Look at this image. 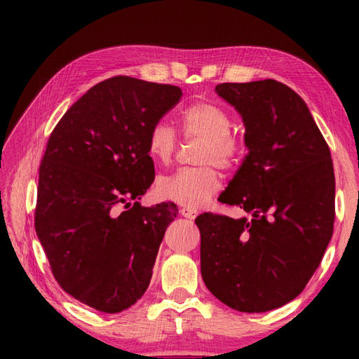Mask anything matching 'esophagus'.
<instances>
[{
	"label": "esophagus",
	"instance_id": "34e87169",
	"mask_svg": "<svg viewBox=\"0 0 359 359\" xmlns=\"http://www.w3.org/2000/svg\"><path fill=\"white\" fill-rule=\"evenodd\" d=\"M179 212H180V215L185 217V218H194L198 215L196 210L191 209V208H187V205H182Z\"/></svg>",
	"mask_w": 359,
	"mask_h": 359
}]
</instances>
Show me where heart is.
<instances>
[{
    "label": "heart",
    "instance_id": "heart-1",
    "mask_svg": "<svg viewBox=\"0 0 359 359\" xmlns=\"http://www.w3.org/2000/svg\"><path fill=\"white\" fill-rule=\"evenodd\" d=\"M229 112L215 102L198 101L180 112V130L187 139H199L194 160L199 166L182 168L156 182L163 199L199 208L220 190L222 180L215 166L229 169L245 155V142L234 133ZM149 155L168 165L177 150V135L165 121H156L147 136Z\"/></svg>",
    "mask_w": 359,
    "mask_h": 359
}]
</instances>
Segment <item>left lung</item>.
<instances>
[{"label": "left lung", "instance_id": "8db88e82", "mask_svg": "<svg viewBox=\"0 0 359 359\" xmlns=\"http://www.w3.org/2000/svg\"><path fill=\"white\" fill-rule=\"evenodd\" d=\"M218 96L245 125L248 154L218 201L250 218L204 212L205 287L239 312H267L293 301L321 263L334 229L331 151L304 100L274 79L220 83Z\"/></svg>", "mask_w": 359, "mask_h": 359}]
</instances>
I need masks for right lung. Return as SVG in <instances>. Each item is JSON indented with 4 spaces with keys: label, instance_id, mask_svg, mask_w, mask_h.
Masks as SVG:
<instances>
[{
    "label": "right lung",
    "instance_id": "add662e5",
    "mask_svg": "<svg viewBox=\"0 0 359 359\" xmlns=\"http://www.w3.org/2000/svg\"><path fill=\"white\" fill-rule=\"evenodd\" d=\"M175 85L115 76L77 100L53 128L39 166L34 228L66 293L100 312L147 290L174 203L142 208L155 179L151 126L177 104Z\"/></svg>",
    "mask_w": 359,
    "mask_h": 359
}]
</instances>
